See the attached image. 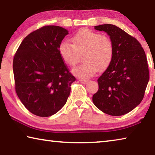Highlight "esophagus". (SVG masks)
I'll return each mask as SVG.
<instances>
[{"label": "esophagus", "instance_id": "34e87169", "mask_svg": "<svg viewBox=\"0 0 155 155\" xmlns=\"http://www.w3.org/2000/svg\"><path fill=\"white\" fill-rule=\"evenodd\" d=\"M78 81H79L81 83H83V84H85V83H87L88 82V80H87V79H83V78H79V79H78Z\"/></svg>", "mask_w": 155, "mask_h": 155}]
</instances>
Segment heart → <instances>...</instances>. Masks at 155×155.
I'll return each mask as SVG.
<instances>
[{
    "label": "heart",
    "mask_w": 155,
    "mask_h": 155,
    "mask_svg": "<svg viewBox=\"0 0 155 155\" xmlns=\"http://www.w3.org/2000/svg\"><path fill=\"white\" fill-rule=\"evenodd\" d=\"M72 43L63 40L59 46V53L65 64L74 67L83 54L82 64L73 70L78 77H92L99 70H105L114 55V44L111 38L87 28H83L72 38Z\"/></svg>",
    "instance_id": "heart-1"
}]
</instances>
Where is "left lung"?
I'll list each match as a JSON object with an SVG mask.
<instances>
[{
	"label": "left lung",
	"mask_w": 155,
	"mask_h": 155,
	"mask_svg": "<svg viewBox=\"0 0 155 155\" xmlns=\"http://www.w3.org/2000/svg\"><path fill=\"white\" fill-rule=\"evenodd\" d=\"M110 36L114 55L107 70L98 78V90L94 104L110 115H124L142 101L149 81L148 62L143 48L134 37L113 25L96 26Z\"/></svg>",
	"instance_id": "obj_1"
}]
</instances>
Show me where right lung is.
<instances>
[{
  "label": "right lung",
  "mask_w": 155,
  "mask_h": 155,
  "mask_svg": "<svg viewBox=\"0 0 155 155\" xmlns=\"http://www.w3.org/2000/svg\"><path fill=\"white\" fill-rule=\"evenodd\" d=\"M68 34L59 26H44L26 37L14 55L15 91L26 108L38 116L58 112L76 81L58 51Z\"/></svg>",
  "instance_id": "right-lung-1"
}]
</instances>
